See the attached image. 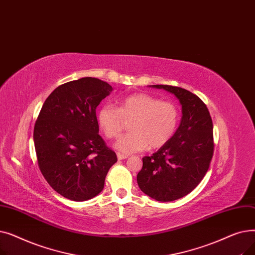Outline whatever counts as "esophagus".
I'll use <instances>...</instances> for the list:
<instances>
[{
    "label": "esophagus",
    "instance_id": "esophagus-1",
    "mask_svg": "<svg viewBox=\"0 0 255 255\" xmlns=\"http://www.w3.org/2000/svg\"><path fill=\"white\" fill-rule=\"evenodd\" d=\"M117 156H118V159H119V160H124V159L128 158V156H127V155H125V154H121V153H117Z\"/></svg>",
    "mask_w": 255,
    "mask_h": 255
}]
</instances>
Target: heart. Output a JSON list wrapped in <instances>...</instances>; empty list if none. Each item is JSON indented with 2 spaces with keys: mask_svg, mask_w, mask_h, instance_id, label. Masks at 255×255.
Segmentation results:
<instances>
[{
  "mask_svg": "<svg viewBox=\"0 0 255 255\" xmlns=\"http://www.w3.org/2000/svg\"><path fill=\"white\" fill-rule=\"evenodd\" d=\"M129 124L131 132L121 136L115 146L122 153L131 154L161 148L175 134L180 121L179 107L171 101H161L149 94L139 93L120 102L102 105L97 113V122L106 138H118Z\"/></svg>",
  "mask_w": 255,
  "mask_h": 255,
  "instance_id": "heart-1",
  "label": "heart"
}]
</instances>
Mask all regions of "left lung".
<instances>
[{"mask_svg": "<svg viewBox=\"0 0 255 255\" xmlns=\"http://www.w3.org/2000/svg\"><path fill=\"white\" fill-rule=\"evenodd\" d=\"M152 87L173 94L183 116L171 139L142 158L137 184L158 202H172L190 193L207 173L214 153L213 122L207 105L193 93L166 85Z\"/></svg>", "mask_w": 255, "mask_h": 255, "instance_id": "left-lung-1", "label": "left lung"}]
</instances>
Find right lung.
<instances>
[{"mask_svg":"<svg viewBox=\"0 0 255 255\" xmlns=\"http://www.w3.org/2000/svg\"><path fill=\"white\" fill-rule=\"evenodd\" d=\"M112 92L111 85L95 77L61 85L35 123L38 166L53 190L74 202L98 195L118 160L99 135L96 117L97 106Z\"/></svg>","mask_w":255,"mask_h":255,"instance_id":"1","label":"right lung"}]
</instances>
